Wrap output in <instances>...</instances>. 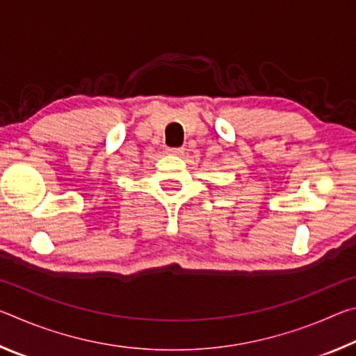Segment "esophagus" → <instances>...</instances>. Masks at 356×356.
I'll use <instances>...</instances> for the list:
<instances>
[{
	"instance_id": "1",
	"label": "esophagus",
	"mask_w": 356,
	"mask_h": 356,
	"mask_svg": "<svg viewBox=\"0 0 356 356\" xmlns=\"http://www.w3.org/2000/svg\"><path fill=\"white\" fill-rule=\"evenodd\" d=\"M168 154H171V155H184V147H170V149H168Z\"/></svg>"
}]
</instances>
